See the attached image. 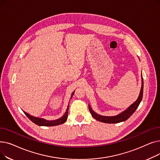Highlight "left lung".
<instances>
[{
	"label": "left lung",
	"mask_w": 160,
	"mask_h": 160,
	"mask_svg": "<svg viewBox=\"0 0 160 160\" xmlns=\"http://www.w3.org/2000/svg\"><path fill=\"white\" fill-rule=\"evenodd\" d=\"M142 93H143V80H142V86H141V89L139 96L138 98L137 99L136 101L133 104H132L127 110H125L124 112H122L121 113H120L118 115L112 116V117H106V116H102V115H98L97 113L94 112L93 110H92V109L89 105V110L93 118H95L96 120H97L100 122H105V123L121 122L127 120L129 117L134 112H135V111L137 110V108H138L141 101L142 100Z\"/></svg>",
	"instance_id": "obj_1"
}]
</instances>
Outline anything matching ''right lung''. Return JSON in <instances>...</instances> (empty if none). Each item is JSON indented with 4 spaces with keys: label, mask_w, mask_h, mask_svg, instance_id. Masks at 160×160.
I'll use <instances>...</instances> for the list:
<instances>
[{
    "label": "right lung",
    "mask_w": 160,
    "mask_h": 160,
    "mask_svg": "<svg viewBox=\"0 0 160 160\" xmlns=\"http://www.w3.org/2000/svg\"><path fill=\"white\" fill-rule=\"evenodd\" d=\"M73 94H74V92L72 93L71 98H72ZM68 111H69V105H68V106H67V110H66L65 113L61 117V118L56 119V120H54V121H47V120H45L43 119L37 118V117L30 115L29 114H28L26 112H23L24 113L25 115L27 116L28 118L31 121H32L33 123L36 124L38 126H45V127H53V126H57V125H59V124H62L67 121V117H68Z\"/></svg>",
    "instance_id": "obj_1"
}]
</instances>
